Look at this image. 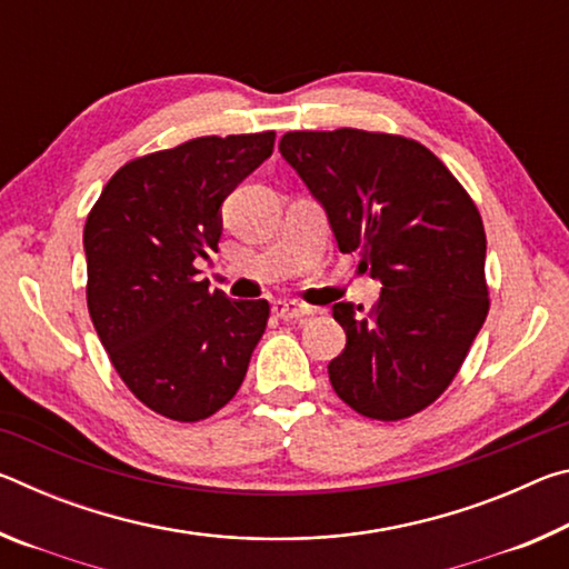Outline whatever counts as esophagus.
Listing matches in <instances>:
<instances>
[{"label": "esophagus", "mask_w": 569, "mask_h": 569, "mask_svg": "<svg viewBox=\"0 0 569 569\" xmlns=\"http://www.w3.org/2000/svg\"><path fill=\"white\" fill-rule=\"evenodd\" d=\"M273 313L283 321H296V319H303V316H311L313 308L296 301H273Z\"/></svg>", "instance_id": "obj_1"}]
</instances>
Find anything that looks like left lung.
I'll return each instance as SVG.
<instances>
[{"label":"left lung","instance_id":"8db88e82","mask_svg":"<svg viewBox=\"0 0 569 569\" xmlns=\"http://www.w3.org/2000/svg\"><path fill=\"white\" fill-rule=\"evenodd\" d=\"M278 150L323 206L341 253H359L383 286L369 313L333 306L346 331V349L329 363L333 391L379 421L427 409L489 311L475 200L435 152L401 134L296 130Z\"/></svg>","mask_w":569,"mask_h":569}]
</instances>
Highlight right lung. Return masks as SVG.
Instances as JSON below:
<instances>
[{
    "mask_svg": "<svg viewBox=\"0 0 569 569\" xmlns=\"http://www.w3.org/2000/svg\"><path fill=\"white\" fill-rule=\"evenodd\" d=\"M273 142V130L208 134L134 158L84 223L94 331L124 387L160 417L200 421L223 409L266 331V298L210 291L196 261L218 250L220 206Z\"/></svg>",
    "mask_w": 569,
    "mask_h": 569,
    "instance_id": "right-lung-1",
    "label": "right lung"
}]
</instances>
